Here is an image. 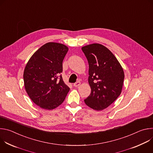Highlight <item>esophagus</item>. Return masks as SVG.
Returning a JSON list of instances; mask_svg holds the SVG:
<instances>
[{"instance_id":"1","label":"esophagus","mask_w":153,"mask_h":153,"mask_svg":"<svg viewBox=\"0 0 153 153\" xmlns=\"http://www.w3.org/2000/svg\"><path fill=\"white\" fill-rule=\"evenodd\" d=\"M80 85V82H77L74 83L73 85H74V86H75V87H77V86H79Z\"/></svg>"}]
</instances>
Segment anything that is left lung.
Segmentation results:
<instances>
[{
  "label": "left lung",
  "mask_w": 153,
  "mask_h": 153,
  "mask_svg": "<svg viewBox=\"0 0 153 153\" xmlns=\"http://www.w3.org/2000/svg\"><path fill=\"white\" fill-rule=\"evenodd\" d=\"M89 64L90 95L84 100L87 106L100 111L120 96L124 72L114 55L105 46L93 43L82 48Z\"/></svg>",
  "instance_id": "1"
}]
</instances>
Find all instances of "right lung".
Segmentation results:
<instances>
[{
    "instance_id": "right-lung-1",
    "label": "right lung",
    "mask_w": 153,
    "mask_h": 153,
    "mask_svg": "<svg viewBox=\"0 0 153 153\" xmlns=\"http://www.w3.org/2000/svg\"><path fill=\"white\" fill-rule=\"evenodd\" d=\"M68 51L65 45L48 42L36 51L27 63L24 73L25 90L32 101L43 109L57 108L70 91L61 74Z\"/></svg>"
}]
</instances>
